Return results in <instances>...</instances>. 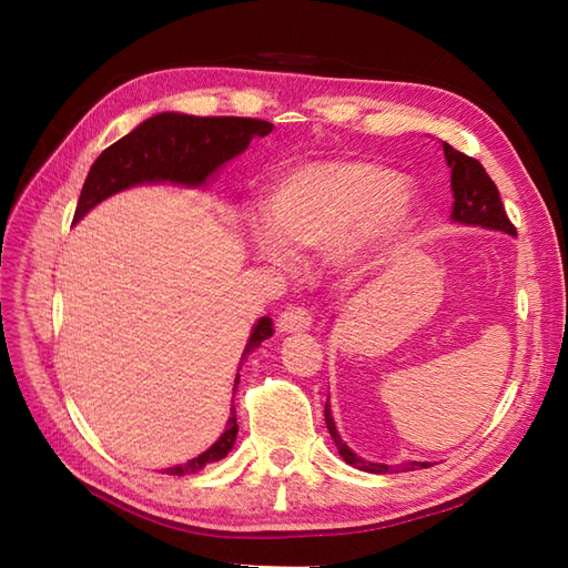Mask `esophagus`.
Listing matches in <instances>:
<instances>
[{
    "mask_svg": "<svg viewBox=\"0 0 568 568\" xmlns=\"http://www.w3.org/2000/svg\"><path fill=\"white\" fill-rule=\"evenodd\" d=\"M311 324H313V315L307 313L305 307H301V305H286L284 311L280 313L277 329L284 332V334H294V332L311 329Z\"/></svg>",
    "mask_w": 568,
    "mask_h": 568,
    "instance_id": "esophagus-1",
    "label": "esophagus"
}]
</instances>
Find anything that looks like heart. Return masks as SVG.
Here are the masks:
<instances>
[{
  "label": "heart",
  "instance_id": "obj_1",
  "mask_svg": "<svg viewBox=\"0 0 568 568\" xmlns=\"http://www.w3.org/2000/svg\"><path fill=\"white\" fill-rule=\"evenodd\" d=\"M417 215L412 189L372 161H320L291 173L272 196L270 225L257 227L255 248L272 263L288 251H351L386 246Z\"/></svg>",
  "mask_w": 568,
  "mask_h": 568
}]
</instances>
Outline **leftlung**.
Instances as JSON below:
<instances>
[{"label": "left lung", "instance_id": "8db88e82", "mask_svg": "<svg viewBox=\"0 0 568 568\" xmlns=\"http://www.w3.org/2000/svg\"><path fill=\"white\" fill-rule=\"evenodd\" d=\"M443 153H445V159H448V165L453 168V196H455V205L450 213L453 220L464 222V225H480V227L500 230L507 234H517V227H514L511 220L507 217V211L500 201V192H497V186L490 180V175L486 173V168L480 165L476 159L467 156V153H462L445 142H443ZM324 422L336 443L338 455L355 469L372 471V474H398V471H409L417 467L419 469L428 467V462H407V464H398V467L365 462L363 457H357L346 443L341 440L336 426H334V419H332L329 403L324 405Z\"/></svg>", "mask_w": 568, "mask_h": 568}]
</instances>
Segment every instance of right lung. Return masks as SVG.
Listing matches in <instances>:
<instances>
[{
    "label": "right lung",
    "instance_id": "right-lung-1",
    "mask_svg": "<svg viewBox=\"0 0 568 568\" xmlns=\"http://www.w3.org/2000/svg\"><path fill=\"white\" fill-rule=\"evenodd\" d=\"M272 123L257 118H234V115H184V113H159L125 134L90 168L88 180L82 184L73 222H78L97 203L109 199L115 192L142 182H178V184H203L205 178L242 153L253 136H265L272 132ZM272 336L270 317H261L253 326V334L246 343L244 357L255 351L265 338ZM242 357V359H244ZM239 379V374H236ZM236 390V388H234ZM236 409L227 419L225 434L215 440L209 450L196 459L165 469L173 476L196 474L205 464H213L227 457L236 440Z\"/></svg>",
    "mask_w": 568,
    "mask_h": 568
}]
</instances>
